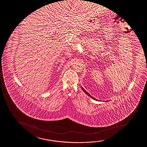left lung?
<instances>
[{
    "label": "left lung",
    "instance_id": "8db88e82",
    "mask_svg": "<svg viewBox=\"0 0 147 147\" xmlns=\"http://www.w3.org/2000/svg\"><path fill=\"white\" fill-rule=\"evenodd\" d=\"M81 88H82V89L83 91L85 93H86V94H87V95H88V96H89L90 97H91V98H93V99H94V100H96V101H99V100H96V98H93V96H91L90 94H88V93H87V92H86V91H85V90L84 89H83V88L82 86H81ZM108 101V100H107V101Z\"/></svg>",
    "mask_w": 147,
    "mask_h": 147
}]
</instances>
